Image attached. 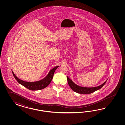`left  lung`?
I'll list each match as a JSON object with an SVG mask.
<instances>
[{
    "label": "left lung",
    "instance_id": "1",
    "mask_svg": "<svg viewBox=\"0 0 125 125\" xmlns=\"http://www.w3.org/2000/svg\"><path fill=\"white\" fill-rule=\"evenodd\" d=\"M67 81L69 86L72 88L73 91L80 94H87L94 93L95 91H97L101 88L103 87V86L105 84L107 80L100 86L92 87H83L80 86L79 85L76 84V83H74L72 81V80L68 76H67Z\"/></svg>",
    "mask_w": 125,
    "mask_h": 125
}]
</instances>
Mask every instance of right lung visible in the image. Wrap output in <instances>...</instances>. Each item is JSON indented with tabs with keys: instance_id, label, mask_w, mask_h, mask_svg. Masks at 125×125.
Returning <instances> with one entry per match:
<instances>
[{
	"instance_id": "right-lung-1",
	"label": "right lung",
	"mask_w": 125,
	"mask_h": 125,
	"mask_svg": "<svg viewBox=\"0 0 125 125\" xmlns=\"http://www.w3.org/2000/svg\"><path fill=\"white\" fill-rule=\"evenodd\" d=\"M59 67V66H56L52 68L51 70H50L48 75L43 79L38 81L33 82H26L20 79L15 76V74L12 71V72L15 79L16 80V81L19 83L30 90L35 91L42 89L47 87L49 85L53 79L54 73L55 72V70Z\"/></svg>"
}]
</instances>
